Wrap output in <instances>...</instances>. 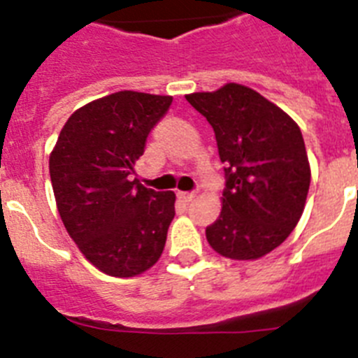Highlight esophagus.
Instances as JSON below:
<instances>
[{"mask_svg": "<svg viewBox=\"0 0 358 358\" xmlns=\"http://www.w3.org/2000/svg\"><path fill=\"white\" fill-rule=\"evenodd\" d=\"M177 197L181 199V201H185V202H189V201H194V199L197 197V192H179V194H177Z\"/></svg>", "mask_w": 358, "mask_h": 358, "instance_id": "34e87169", "label": "esophagus"}]
</instances>
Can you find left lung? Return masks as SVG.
Instances as JSON below:
<instances>
[{"label": "left lung", "instance_id": "obj_1", "mask_svg": "<svg viewBox=\"0 0 358 358\" xmlns=\"http://www.w3.org/2000/svg\"><path fill=\"white\" fill-rule=\"evenodd\" d=\"M213 127L226 164L222 211L206 238L231 260H256L287 240L305 210L310 164L297 123L251 87L186 94Z\"/></svg>", "mask_w": 358, "mask_h": 358}]
</instances>
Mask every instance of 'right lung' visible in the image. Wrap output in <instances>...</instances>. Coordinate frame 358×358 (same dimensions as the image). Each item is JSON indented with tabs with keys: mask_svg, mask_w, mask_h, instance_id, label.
I'll return each mask as SVG.
<instances>
[{
	"mask_svg": "<svg viewBox=\"0 0 358 358\" xmlns=\"http://www.w3.org/2000/svg\"><path fill=\"white\" fill-rule=\"evenodd\" d=\"M172 96L120 91L75 110L50 156L57 210L82 255L109 276L131 278L159 260L176 194L132 181L145 141Z\"/></svg>",
	"mask_w": 358,
	"mask_h": 358,
	"instance_id": "add662e5",
	"label": "right lung"
}]
</instances>
